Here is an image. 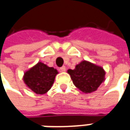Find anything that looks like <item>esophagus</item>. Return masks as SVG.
<instances>
[{
    "mask_svg": "<svg viewBox=\"0 0 130 130\" xmlns=\"http://www.w3.org/2000/svg\"><path fill=\"white\" fill-rule=\"evenodd\" d=\"M60 70L62 72H65V70H66V68H65V66H62V67H61L60 68Z\"/></svg>",
    "mask_w": 130,
    "mask_h": 130,
    "instance_id": "1",
    "label": "esophagus"
}]
</instances>
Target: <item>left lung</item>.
Segmentation results:
<instances>
[{
  "mask_svg": "<svg viewBox=\"0 0 130 130\" xmlns=\"http://www.w3.org/2000/svg\"><path fill=\"white\" fill-rule=\"evenodd\" d=\"M68 73L74 85L86 93L96 91L105 80L106 73L103 68L88 61H82L74 70H68Z\"/></svg>",
  "mask_w": 130,
  "mask_h": 130,
  "instance_id": "8db88e82",
  "label": "left lung"
}]
</instances>
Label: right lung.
<instances>
[{
    "label": "right lung",
    "mask_w": 130,
    "mask_h": 130,
    "mask_svg": "<svg viewBox=\"0 0 130 130\" xmlns=\"http://www.w3.org/2000/svg\"><path fill=\"white\" fill-rule=\"evenodd\" d=\"M57 70L39 62L25 72L24 81L27 87L37 94L46 93L52 86Z\"/></svg>",
    "instance_id": "obj_1"
}]
</instances>
